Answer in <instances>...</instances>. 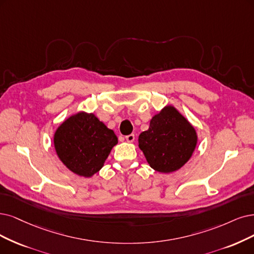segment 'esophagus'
<instances>
[{"label":"esophagus","mask_w":254,"mask_h":254,"mask_svg":"<svg viewBox=\"0 0 254 254\" xmlns=\"http://www.w3.org/2000/svg\"><path fill=\"white\" fill-rule=\"evenodd\" d=\"M126 139H127V142H133L134 140H135V135L134 134H129V135L126 136Z\"/></svg>","instance_id":"esophagus-1"}]
</instances>
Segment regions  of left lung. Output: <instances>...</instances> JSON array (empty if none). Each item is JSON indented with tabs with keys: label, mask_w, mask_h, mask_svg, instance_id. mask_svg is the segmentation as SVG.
I'll list each match as a JSON object with an SVG mask.
<instances>
[{
	"label": "left lung",
	"mask_w": 254,
	"mask_h": 254,
	"mask_svg": "<svg viewBox=\"0 0 254 254\" xmlns=\"http://www.w3.org/2000/svg\"><path fill=\"white\" fill-rule=\"evenodd\" d=\"M195 145L194 128L170 106L155 115L149 128L139 136V147L148 164L160 173L179 170L190 160Z\"/></svg>",
	"instance_id": "obj_1"
}]
</instances>
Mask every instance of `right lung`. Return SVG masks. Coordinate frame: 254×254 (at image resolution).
Masks as SVG:
<instances>
[{
  "instance_id": "1",
  "label": "right lung",
  "mask_w": 254,
  "mask_h": 254,
  "mask_svg": "<svg viewBox=\"0 0 254 254\" xmlns=\"http://www.w3.org/2000/svg\"><path fill=\"white\" fill-rule=\"evenodd\" d=\"M117 137L96 116L78 113L68 118L54 135V146L62 162L82 177H91L103 166Z\"/></svg>"
}]
</instances>
